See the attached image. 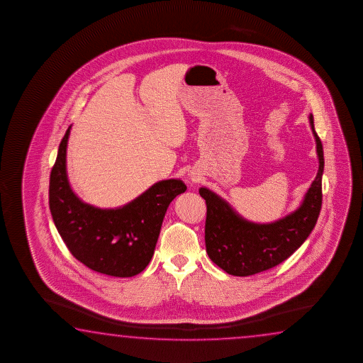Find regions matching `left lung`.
Listing matches in <instances>:
<instances>
[{
    "label": "left lung",
    "mask_w": 363,
    "mask_h": 363,
    "mask_svg": "<svg viewBox=\"0 0 363 363\" xmlns=\"http://www.w3.org/2000/svg\"><path fill=\"white\" fill-rule=\"evenodd\" d=\"M308 118L316 141L319 170L301 206L291 215L272 223L246 221L216 193L207 188L199 189L207 204L204 230L207 254L228 274L252 276L271 269L289 258L315 228L323 202L324 152L319 135L315 132L313 114Z\"/></svg>",
    "instance_id": "1"
}]
</instances>
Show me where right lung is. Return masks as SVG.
<instances>
[{"label": "right lung", "mask_w": 363, "mask_h": 363, "mask_svg": "<svg viewBox=\"0 0 363 363\" xmlns=\"http://www.w3.org/2000/svg\"><path fill=\"white\" fill-rule=\"evenodd\" d=\"M71 125L50 172V208L68 250L92 271L113 277L141 273L152 258L166 209L186 191L179 179L162 180L121 208L100 209L74 194L66 172Z\"/></svg>", "instance_id": "1"}]
</instances>
